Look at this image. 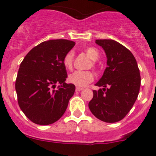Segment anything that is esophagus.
<instances>
[{
	"label": "esophagus",
	"mask_w": 156,
	"mask_h": 156,
	"mask_svg": "<svg viewBox=\"0 0 156 156\" xmlns=\"http://www.w3.org/2000/svg\"><path fill=\"white\" fill-rule=\"evenodd\" d=\"M76 90L77 91H80V90H83V88L80 87H76Z\"/></svg>",
	"instance_id": "esophagus-1"
}]
</instances>
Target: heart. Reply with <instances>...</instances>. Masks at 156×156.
Returning <instances> with one entry per match:
<instances>
[{
	"label": "heart",
	"mask_w": 156,
	"mask_h": 156,
	"mask_svg": "<svg viewBox=\"0 0 156 156\" xmlns=\"http://www.w3.org/2000/svg\"><path fill=\"white\" fill-rule=\"evenodd\" d=\"M86 53L88 57L91 59L92 61H97L100 57V54L98 51L94 48H88L86 49ZM74 58V52L69 51L66 54L63 58V65L66 69H70L73 67ZM94 66V63H93ZM94 80V75L90 71H81L76 70L73 73L69 74L68 76L69 82L78 87H84L87 85L89 83L92 82Z\"/></svg>",
	"instance_id": "heart-1"
}]
</instances>
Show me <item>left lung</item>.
<instances>
[{
    "instance_id": "left-lung-1",
    "label": "left lung",
    "mask_w": 156,
    "mask_h": 156,
    "mask_svg": "<svg viewBox=\"0 0 156 156\" xmlns=\"http://www.w3.org/2000/svg\"><path fill=\"white\" fill-rule=\"evenodd\" d=\"M105 51L107 67L95 85L102 89L93 90L88 106L95 117L106 122L121 120L133 107L140 86V75L133 54L113 40H96Z\"/></svg>"
}]
</instances>
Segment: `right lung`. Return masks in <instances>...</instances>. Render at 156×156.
<instances>
[{"instance_id":"right-lung-1","label":"right lung","mask_w":156,"mask_h":156,"mask_svg":"<svg viewBox=\"0 0 156 156\" xmlns=\"http://www.w3.org/2000/svg\"><path fill=\"white\" fill-rule=\"evenodd\" d=\"M74 45L68 40L44 41L34 47L20 64L16 81L18 102L36 124L58 120L74 94L75 85L65 82L67 72L63 65L64 56Z\"/></svg>"}]
</instances>
